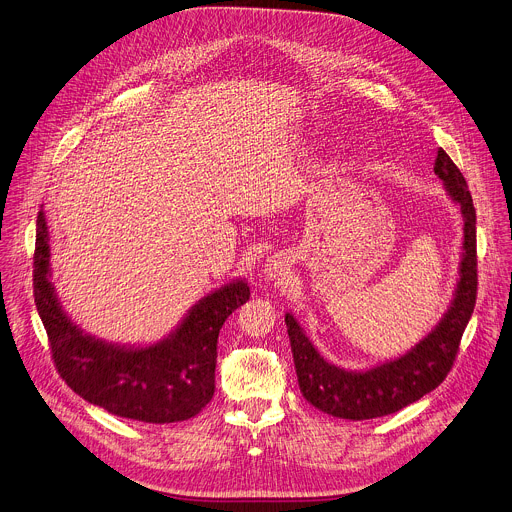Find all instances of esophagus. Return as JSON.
Listing matches in <instances>:
<instances>
[{"instance_id": "34e87169", "label": "esophagus", "mask_w": 512, "mask_h": 512, "mask_svg": "<svg viewBox=\"0 0 512 512\" xmlns=\"http://www.w3.org/2000/svg\"><path fill=\"white\" fill-rule=\"evenodd\" d=\"M288 270H290L288 258L276 254V256L266 260V264L262 268V274H264L266 280H280V278H284L288 274Z\"/></svg>"}]
</instances>
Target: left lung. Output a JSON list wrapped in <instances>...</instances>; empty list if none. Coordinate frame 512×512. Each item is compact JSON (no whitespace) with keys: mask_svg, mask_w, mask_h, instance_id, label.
<instances>
[{"mask_svg":"<svg viewBox=\"0 0 512 512\" xmlns=\"http://www.w3.org/2000/svg\"><path fill=\"white\" fill-rule=\"evenodd\" d=\"M434 174L460 208L464 222L458 280L440 322L408 352L366 370H346L328 362L314 348L292 312L286 328L302 396L318 410L348 420H368L398 412L434 390L450 372L462 332L476 304V212L466 180L440 148Z\"/></svg>","mask_w":512,"mask_h":512,"instance_id":"left-lung-1","label":"left lung"}]
</instances>
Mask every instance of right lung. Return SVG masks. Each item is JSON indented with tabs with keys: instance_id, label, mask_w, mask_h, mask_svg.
<instances>
[{
	"instance_id": "1",
	"label": "right lung",
	"mask_w": 512,
	"mask_h": 512,
	"mask_svg": "<svg viewBox=\"0 0 512 512\" xmlns=\"http://www.w3.org/2000/svg\"><path fill=\"white\" fill-rule=\"evenodd\" d=\"M34 296L56 368L76 394L116 416L166 424L196 416L212 400L218 334L226 318L250 298V286L238 278L206 294L160 342H106L84 332L62 308L52 284L48 222L40 210Z\"/></svg>"
}]
</instances>
